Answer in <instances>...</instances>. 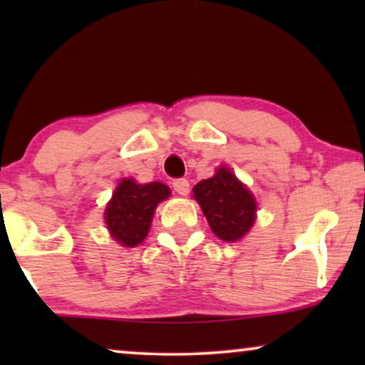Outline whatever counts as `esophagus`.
I'll return each mask as SVG.
<instances>
[{
  "label": "esophagus",
  "instance_id": "esophagus-1",
  "mask_svg": "<svg viewBox=\"0 0 365 365\" xmlns=\"http://www.w3.org/2000/svg\"><path fill=\"white\" fill-rule=\"evenodd\" d=\"M173 187H174V191H176L178 194H181V196H187V192H189L187 179H182V178L174 179Z\"/></svg>",
  "mask_w": 365,
  "mask_h": 365
}]
</instances>
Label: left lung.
Instances as JSON below:
<instances>
[{
    "label": "left lung",
    "mask_w": 365,
    "mask_h": 365,
    "mask_svg": "<svg viewBox=\"0 0 365 365\" xmlns=\"http://www.w3.org/2000/svg\"><path fill=\"white\" fill-rule=\"evenodd\" d=\"M192 192L212 232L222 241H237L256 221V199L227 168H219Z\"/></svg>",
    "instance_id": "left-lung-1"
}]
</instances>
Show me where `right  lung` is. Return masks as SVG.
Returning a JSON list of instances; mask_svg holds the SVG:
<instances>
[{
	"label": "right lung",
	"mask_w": 365,
	"mask_h": 365,
	"mask_svg": "<svg viewBox=\"0 0 365 365\" xmlns=\"http://www.w3.org/2000/svg\"><path fill=\"white\" fill-rule=\"evenodd\" d=\"M169 192L163 182L136 184L133 179H123L104 212L111 236L124 247L141 244L151 227L154 209Z\"/></svg>",
	"instance_id": "add662e5"
}]
</instances>
